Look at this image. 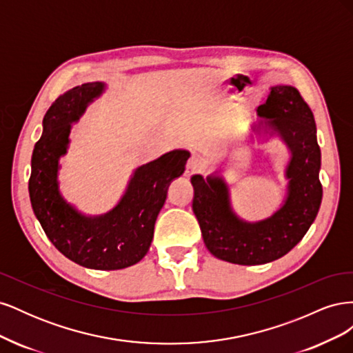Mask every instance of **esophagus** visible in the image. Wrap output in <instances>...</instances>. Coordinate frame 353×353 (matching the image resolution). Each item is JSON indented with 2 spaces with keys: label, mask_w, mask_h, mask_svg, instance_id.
<instances>
[{
  "label": "esophagus",
  "mask_w": 353,
  "mask_h": 353,
  "mask_svg": "<svg viewBox=\"0 0 353 353\" xmlns=\"http://www.w3.org/2000/svg\"><path fill=\"white\" fill-rule=\"evenodd\" d=\"M201 168H203L201 159L199 156L193 154V156L188 159V162L185 165V175L191 176V175H194V174H199L200 170H201Z\"/></svg>",
  "instance_id": "1"
}]
</instances>
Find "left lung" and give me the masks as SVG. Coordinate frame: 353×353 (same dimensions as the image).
<instances>
[{"label":"left lung","mask_w":353,"mask_h":353,"mask_svg":"<svg viewBox=\"0 0 353 353\" xmlns=\"http://www.w3.org/2000/svg\"><path fill=\"white\" fill-rule=\"evenodd\" d=\"M258 114L268 119L266 125L281 134L292 150L288 197L279 212L261 222H244L232 213L222 179L191 176L193 210L208 250L237 265L268 263L290 252L316 218L323 199L315 121L299 90L290 85L272 87Z\"/></svg>","instance_id":"obj_1"}]
</instances>
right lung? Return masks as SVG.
<instances>
[{
  "label": "right lung",
  "mask_w": 353,
  "mask_h": 353,
  "mask_svg": "<svg viewBox=\"0 0 353 353\" xmlns=\"http://www.w3.org/2000/svg\"><path fill=\"white\" fill-rule=\"evenodd\" d=\"M103 90L101 82L82 83L50 105L32 154L29 196L42 230L60 253L85 268L113 271L140 262L148 252L169 183L184 174L190 153L174 150L143 165L113 210L97 218L81 215L59 193V157L66 153L70 122Z\"/></svg>",
  "instance_id": "add662e5"
}]
</instances>
